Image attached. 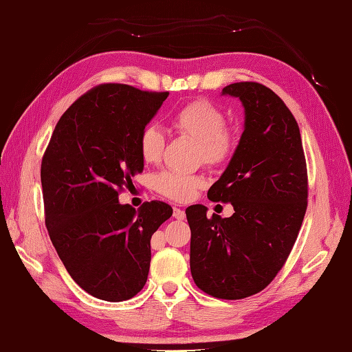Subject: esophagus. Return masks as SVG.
<instances>
[{
  "label": "esophagus",
  "instance_id": "34e87169",
  "mask_svg": "<svg viewBox=\"0 0 352 352\" xmlns=\"http://www.w3.org/2000/svg\"><path fill=\"white\" fill-rule=\"evenodd\" d=\"M173 217L176 218V220H184V218H185V212H184L182 209L175 208V209H173Z\"/></svg>",
  "mask_w": 352,
  "mask_h": 352
}]
</instances>
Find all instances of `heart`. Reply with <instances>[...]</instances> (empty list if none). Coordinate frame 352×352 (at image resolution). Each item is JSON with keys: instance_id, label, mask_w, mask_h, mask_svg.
I'll list each match as a JSON object with an SVG mask.
<instances>
[{"instance_id": "obj_1", "label": "heart", "mask_w": 352, "mask_h": 352, "mask_svg": "<svg viewBox=\"0 0 352 352\" xmlns=\"http://www.w3.org/2000/svg\"><path fill=\"white\" fill-rule=\"evenodd\" d=\"M171 126L197 143V158L208 166L228 162L236 147L235 134L226 128L224 113L209 100H194L171 116ZM164 152V135L156 126H147L140 137V155L146 164H158ZM201 175L162 171L155 177V190L175 201H188L205 186Z\"/></svg>"}]
</instances>
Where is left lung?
<instances>
[{
  "mask_svg": "<svg viewBox=\"0 0 352 352\" xmlns=\"http://www.w3.org/2000/svg\"><path fill=\"white\" fill-rule=\"evenodd\" d=\"M223 96L244 107V132L208 197L232 203L235 214L206 217L186 208L191 274L203 292L241 300L267 287L282 270L307 208V168L300 128L274 91L235 82Z\"/></svg>",
  "mask_w": 352,
  "mask_h": 352,
  "instance_id": "obj_1",
  "label": "left lung"
}]
</instances>
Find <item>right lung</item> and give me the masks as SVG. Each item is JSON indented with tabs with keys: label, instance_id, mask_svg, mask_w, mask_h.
Returning <instances> with one entry per match:
<instances>
[{
	"label": "right lung",
	"instance_id": "1",
	"mask_svg": "<svg viewBox=\"0 0 352 352\" xmlns=\"http://www.w3.org/2000/svg\"><path fill=\"white\" fill-rule=\"evenodd\" d=\"M168 93L102 84L60 117L42 168L45 220L75 283L104 301H124L146 285L151 238L173 209L122 205L119 191L142 173L140 137Z\"/></svg>",
	"mask_w": 352,
	"mask_h": 352
}]
</instances>
